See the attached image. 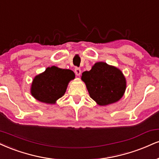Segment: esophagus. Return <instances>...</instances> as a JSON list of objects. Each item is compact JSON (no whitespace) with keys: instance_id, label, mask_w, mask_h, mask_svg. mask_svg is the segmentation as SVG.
Segmentation results:
<instances>
[{"instance_id":"obj_1","label":"esophagus","mask_w":159,"mask_h":159,"mask_svg":"<svg viewBox=\"0 0 159 159\" xmlns=\"http://www.w3.org/2000/svg\"><path fill=\"white\" fill-rule=\"evenodd\" d=\"M75 72L76 75L79 76L81 74V69H79V68H75Z\"/></svg>"}]
</instances>
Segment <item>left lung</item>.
<instances>
[{
    "label": "left lung",
    "mask_w": 159,
    "mask_h": 159,
    "mask_svg": "<svg viewBox=\"0 0 159 159\" xmlns=\"http://www.w3.org/2000/svg\"><path fill=\"white\" fill-rule=\"evenodd\" d=\"M89 96L100 106L113 104L125 93L127 81L121 70L105 62H97L82 73Z\"/></svg>",
    "instance_id": "obj_1"
}]
</instances>
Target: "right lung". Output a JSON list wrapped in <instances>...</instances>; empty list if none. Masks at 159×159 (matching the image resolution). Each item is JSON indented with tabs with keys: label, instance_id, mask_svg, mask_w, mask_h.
Returning a JSON list of instances; mask_svg holds the SVG:
<instances>
[{
	"label": "right lung",
	"instance_id": "right-lung-1",
	"mask_svg": "<svg viewBox=\"0 0 159 159\" xmlns=\"http://www.w3.org/2000/svg\"><path fill=\"white\" fill-rule=\"evenodd\" d=\"M75 75L70 70L52 66L37 75L32 82L30 93L36 100L48 104H55L64 95L70 81Z\"/></svg>",
	"mask_w": 159,
	"mask_h": 159
}]
</instances>
